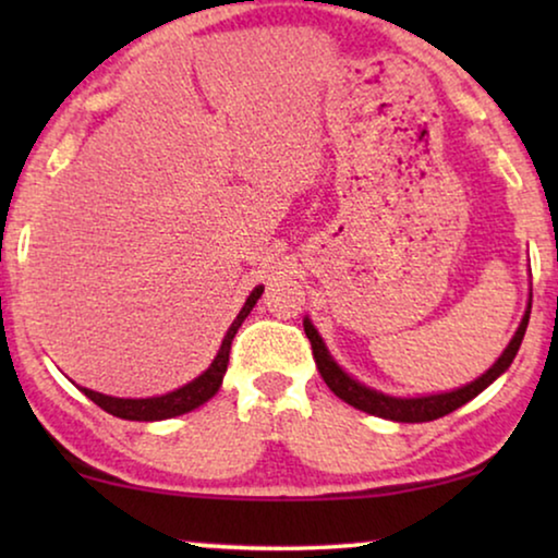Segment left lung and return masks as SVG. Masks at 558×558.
<instances>
[{
  "mask_svg": "<svg viewBox=\"0 0 558 558\" xmlns=\"http://www.w3.org/2000/svg\"><path fill=\"white\" fill-rule=\"evenodd\" d=\"M529 317H531V304H529V310H525L523 323H521V327H518V332L513 335V340L508 342V348L502 350V355L498 357V363H495L487 373H483L477 380H472V384L464 388H457V391H452V393L418 396V399H396V396L378 393V391H373V388H365L363 384H357V380L350 378L348 373L332 361L330 353H327L323 338H319L310 319H304V332H307V338H310L312 355H315L319 376H323V380L330 386V391L335 396H340L342 401L350 403V407L365 411V414L391 418V422L416 424V422H434V418L452 414L454 409L464 407V403L475 399L480 391H485V388L490 386L493 380L500 376V373H506L508 365L513 363L518 348H521L525 327H529Z\"/></svg>",
  "mask_w": 558,
  "mask_h": 558,
  "instance_id": "1",
  "label": "left lung"
}]
</instances>
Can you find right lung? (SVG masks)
Instances as JSON below:
<instances>
[{"label": "right lung", "instance_id": "right-lung-1", "mask_svg": "<svg viewBox=\"0 0 558 558\" xmlns=\"http://www.w3.org/2000/svg\"><path fill=\"white\" fill-rule=\"evenodd\" d=\"M262 292H264V287H256L254 292L248 294V300H246V304H243V310L239 312V317L233 319L231 327H228L223 345H220L216 361L210 363V368L205 371L203 376L190 380L187 386L178 388V391L165 393V396H155V399H113V396L88 391V388H81V391L86 393L88 399L96 403V407L109 411L111 416L129 418V422H162V418L187 414V411L197 409L201 403H205L218 393L220 384H223L226 368H228V353H231V342L235 338V332H239L243 319L248 317L251 310H254V304L258 302Z\"/></svg>", "mask_w": 558, "mask_h": 558}]
</instances>
